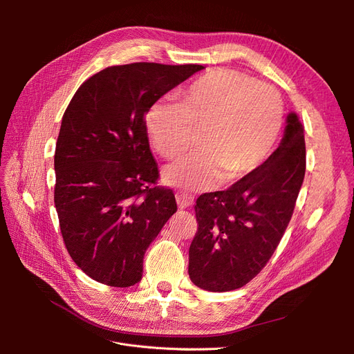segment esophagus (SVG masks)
Masks as SVG:
<instances>
[{
    "label": "esophagus",
    "instance_id": "esophagus-1",
    "mask_svg": "<svg viewBox=\"0 0 354 354\" xmlns=\"http://www.w3.org/2000/svg\"><path fill=\"white\" fill-rule=\"evenodd\" d=\"M176 201H177L180 208H187V207L194 205V196H192L190 194H187V192H183V190L177 192V194H176Z\"/></svg>",
    "mask_w": 354,
    "mask_h": 354
}]
</instances>
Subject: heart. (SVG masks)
Here are the masks:
<instances>
[{
	"label": "heart",
	"mask_w": 354,
	"mask_h": 354,
	"mask_svg": "<svg viewBox=\"0 0 354 354\" xmlns=\"http://www.w3.org/2000/svg\"><path fill=\"white\" fill-rule=\"evenodd\" d=\"M283 124V100L269 84L238 71L211 69L174 100L155 102L146 130L167 159L186 153L201 131V151L164 169L168 185L187 190L216 187L223 177L250 176L270 155Z\"/></svg>",
	"instance_id": "obj_1"
}]
</instances>
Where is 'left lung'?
I'll use <instances>...</instances> for the list:
<instances>
[{"label": "left lung", "instance_id": "obj_1", "mask_svg": "<svg viewBox=\"0 0 354 354\" xmlns=\"http://www.w3.org/2000/svg\"><path fill=\"white\" fill-rule=\"evenodd\" d=\"M304 174V128L289 113L279 147L259 168L229 189L196 199L190 281L212 292L233 291L252 281L283 236Z\"/></svg>", "mask_w": 354, "mask_h": 354}]
</instances>
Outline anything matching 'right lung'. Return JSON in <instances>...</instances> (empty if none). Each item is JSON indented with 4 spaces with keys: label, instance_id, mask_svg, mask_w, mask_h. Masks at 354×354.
<instances>
[{
    "label": "right lung",
    "instance_id": "add662e5",
    "mask_svg": "<svg viewBox=\"0 0 354 354\" xmlns=\"http://www.w3.org/2000/svg\"><path fill=\"white\" fill-rule=\"evenodd\" d=\"M201 65L138 62L94 73L63 113L55 153V205L63 242L91 279L140 282L149 245L177 211L158 186L147 109Z\"/></svg>",
    "mask_w": 354,
    "mask_h": 354
}]
</instances>
